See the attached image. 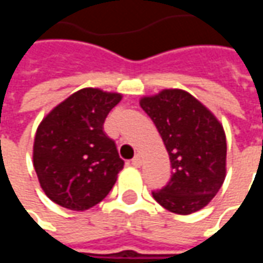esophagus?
Masks as SVG:
<instances>
[{
	"label": "esophagus",
	"mask_w": 263,
	"mask_h": 263,
	"mask_svg": "<svg viewBox=\"0 0 263 263\" xmlns=\"http://www.w3.org/2000/svg\"><path fill=\"white\" fill-rule=\"evenodd\" d=\"M131 165L134 166V167H139V166L142 165V159H141V156H139V155H137V156L131 160Z\"/></svg>",
	"instance_id": "34e87169"
}]
</instances>
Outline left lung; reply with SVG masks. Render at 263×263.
<instances>
[{
    "instance_id": "1",
    "label": "left lung",
    "mask_w": 263,
    "mask_h": 263,
    "mask_svg": "<svg viewBox=\"0 0 263 263\" xmlns=\"http://www.w3.org/2000/svg\"><path fill=\"white\" fill-rule=\"evenodd\" d=\"M139 104L158 128L173 169L167 184L152 196L176 214L201 210L226 179L222 125L197 98L177 88L141 98Z\"/></svg>"
}]
</instances>
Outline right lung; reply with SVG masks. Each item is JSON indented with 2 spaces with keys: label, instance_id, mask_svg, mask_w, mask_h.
I'll return each instance as SVG.
<instances>
[{
  "label": "right lung",
  "instance_id": "obj_1",
  "mask_svg": "<svg viewBox=\"0 0 263 263\" xmlns=\"http://www.w3.org/2000/svg\"><path fill=\"white\" fill-rule=\"evenodd\" d=\"M121 98L118 92L83 88L54 107L37 126L33 167L52 201L83 211L107 197L124 160L103 125Z\"/></svg>",
  "mask_w": 263,
  "mask_h": 263
}]
</instances>
